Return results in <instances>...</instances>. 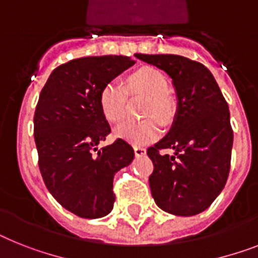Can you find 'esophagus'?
Instances as JSON below:
<instances>
[{
    "instance_id": "34e87169",
    "label": "esophagus",
    "mask_w": 258,
    "mask_h": 258,
    "mask_svg": "<svg viewBox=\"0 0 258 258\" xmlns=\"http://www.w3.org/2000/svg\"><path fill=\"white\" fill-rule=\"evenodd\" d=\"M134 154H136V157H144L146 154V150L141 146H134Z\"/></svg>"
}]
</instances>
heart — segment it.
<instances>
[{
	"mask_svg": "<svg viewBox=\"0 0 258 258\" xmlns=\"http://www.w3.org/2000/svg\"><path fill=\"white\" fill-rule=\"evenodd\" d=\"M126 88L132 93L148 97L145 116H155L161 122H167L171 116V105L166 97L169 80L162 72L155 68L145 67L132 74L126 79ZM127 92L125 87L117 80H110L101 88L99 103L101 112L110 122L120 121L125 113ZM156 118V119H157ZM155 117H148L142 121H124L114 129L116 137L134 145H144L159 136L161 127Z\"/></svg>",
	"mask_w": 258,
	"mask_h": 258,
	"instance_id": "heart-1",
	"label": "heart"
}]
</instances>
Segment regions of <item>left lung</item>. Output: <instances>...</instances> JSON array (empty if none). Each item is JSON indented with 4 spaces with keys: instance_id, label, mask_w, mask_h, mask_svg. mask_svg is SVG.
Here are the masks:
<instances>
[{
    "instance_id": "1",
    "label": "left lung",
    "mask_w": 258,
    "mask_h": 258,
    "mask_svg": "<svg viewBox=\"0 0 258 258\" xmlns=\"http://www.w3.org/2000/svg\"><path fill=\"white\" fill-rule=\"evenodd\" d=\"M136 57L166 72L176 96L170 131L148 149L154 165L149 184L155 204L175 216L201 214L228 179L233 145L228 104L202 63L170 54ZM161 148H172L174 154L161 155Z\"/></svg>"
}]
</instances>
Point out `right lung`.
I'll use <instances>...</instances> for the list:
<instances>
[{
    "instance_id": "right-lung-1",
    "label": "right lung",
    "mask_w": 258,
    "mask_h": 258,
    "mask_svg": "<svg viewBox=\"0 0 258 258\" xmlns=\"http://www.w3.org/2000/svg\"><path fill=\"white\" fill-rule=\"evenodd\" d=\"M136 61L129 56L79 57L56 67L34 114L39 170L51 195L72 214L99 219L113 208V178L134 158L124 140L99 148L110 133L100 91Z\"/></svg>"
}]
</instances>
